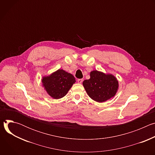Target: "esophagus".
<instances>
[{
  "label": "esophagus",
  "instance_id": "1",
  "mask_svg": "<svg viewBox=\"0 0 155 155\" xmlns=\"http://www.w3.org/2000/svg\"><path fill=\"white\" fill-rule=\"evenodd\" d=\"M83 80L81 79H81H78V80H77V81H78V83H81L82 81H83Z\"/></svg>",
  "mask_w": 155,
  "mask_h": 155
}]
</instances>
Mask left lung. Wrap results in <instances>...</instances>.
I'll return each mask as SVG.
<instances>
[{
  "instance_id": "obj_1",
  "label": "left lung",
  "mask_w": 155,
  "mask_h": 155,
  "mask_svg": "<svg viewBox=\"0 0 155 155\" xmlns=\"http://www.w3.org/2000/svg\"><path fill=\"white\" fill-rule=\"evenodd\" d=\"M83 85L87 95L98 102L114 97L118 89V81L115 76L96 70L90 72V78L84 80Z\"/></svg>"
}]
</instances>
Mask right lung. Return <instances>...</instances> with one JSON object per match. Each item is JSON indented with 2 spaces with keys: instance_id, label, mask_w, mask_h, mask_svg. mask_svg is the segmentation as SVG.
<instances>
[{
  "instance_id": "1",
  "label": "right lung",
  "mask_w": 155,
  "mask_h": 155,
  "mask_svg": "<svg viewBox=\"0 0 155 155\" xmlns=\"http://www.w3.org/2000/svg\"><path fill=\"white\" fill-rule=\"evenodd\" d=\"M73 75L59 69L49 76L43 77L41 82L47 93L53 99H58L67 94L75 82Z\"/></svg>"
}]
</instances>
